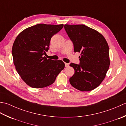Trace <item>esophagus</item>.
Here are the masks:
<instances>
[{
	"label": "esophagus",
	"mask_w": 126,
	"mask_h": 126,
	"mask_svg": "<svg viewBox=\"0 0 126 126\" xmlns=\"http://www.w3.org/2000/svg\"><path fill=\"white\" fill-rule=\"evenodd\" d=\"M65 67L69 66V63H65Z\"/></svg>",
	"instance_id": "esophagus-1"
}]
</instances>
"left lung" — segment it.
Masks as SVG:
<instances>
[{
	"mask_svg": "<svg viewBox=\"0 0 126 126\" xmlns=\"http://www.w3.org/2000/svg\"><path fill=\"white\" fill-rule=\"evenodd\" d=\"M64 28L73 43L74 52L81 53L79 64L70 65L74 70L70 83L80 91H91L101 84L109 69L108 43L101 34L85 25L65 24Z\"/></svg>",
	"mask_w": 126,
	"mask_h": 126,
	"instance_id": "1",
	"label": "left lung"
}]
</instances>
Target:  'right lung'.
<instances>
[{
    "instance_id": "right-lung-1",
    "label": "right lung",
    "mask_w": 126,
    "mask_h": 126,
    "mask_svg": "<svg viewBox=\"0 0 126 126\" xmlns=\"http://www.w3.org/2000/svg\"><path fill=\"white\" fill-rule=\"evenodd\" d=\"M63 24H38L28 28L17 36L12 49L16 71L28 85L42 88L52 84L65 67L62 60L47 59L50 39Z\"/></svg>"
}]
</instances>
